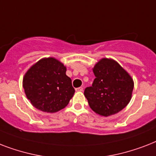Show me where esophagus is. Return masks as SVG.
Listing matches in <instances>:
<instances>
[{
    "mask_svg": "<svg viewBox=\"0 0 156 156\" xmlns=\"http://www.w3.org/2000/svg\"><path fill=\"white\" fill-rule=\"evenodd\" d=\"M83 87H78L76 88V91H83Z\"/></svg>",
    "mask_w": 156,
    "mask_h": 156,
    "instance_id": "obj_1",
    "label": "esophagus"
}]
</instances>
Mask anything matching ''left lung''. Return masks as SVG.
<instances>
[{"mask_svg": "<svg viewBox=\"0 0 156 156\" xmlns=\"http://www.w3.org/2000/svg\"><path fill=\"white\" fill-rule=\"evenodd\" d=\"M95 78L84 95L90 108L101 116H112L125 108L130 101L133 80L113 59L102 58L93 67Z\"/></svg>", "mask_w": 156, "mask_h": 156, "instance_id": "obj_1", "label": "left lung"}]
</instances>
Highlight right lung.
<instances>
[{"mask_svg":"<svg viewBox=\"0 0 156 156\" xmlns=\"http://www.w3.org/2000/svg\"><path fill=\"white\" fill-rule=\"evenodd\" d=\"M66 66L54 57L40 59L23 76L26 96L37 109L53 113L66 108L74 95Z\"/></svg>","mask_w":156,"mask_h":156,"instance_id":"add662e5","label":"right lung"}]
</instances>
